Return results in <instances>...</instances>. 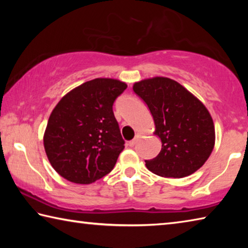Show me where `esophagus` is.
I'll use <instances>...</instances> for the list:
<instances>
[{"label":"esophagus","instance_id":"obj_1","mask_svg":"<svg viewBox=\"0 0 248 248\" xmlns=\"http://www.w3.org/2000/svg\"><path fill=\"white\" fill-rule=\"evenodd\" d=\"M137 141H138V139H137V138H134V139H133V140H131V141H129V145H130V146H134V145H136V143H137Z\"/></svg>","mask_w":248,"mask_h":248}]
</instances>
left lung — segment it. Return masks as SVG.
<instances>
[{
  "label": "left lung",
  "instance_id": "8db88e82",
  "mask_svg": "<svg viewBox=\"0 0 248 248\" xmlns=\"http://www.w3.org/2000/svg\"><path fill=\"white\" fill-rule=\"evenodd\" d=\"M133 91L148 105L162 149L145 161L152 173L182 178L202 166L216 141L215 124L208 109L174 79L156 77L134 83Z\"/></svg>",
  "mask_w": 248,
  "mask_h": 248
}]
</instances>
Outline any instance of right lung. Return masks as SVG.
Returning a JSON list of instances; mask_svg holds the SVG:
<instances>
[{
	"label": "right lung",
	"mask_w": 248,
	"mask_h": 248,
	"mask_svg": "<svg viewBox=\"0 0 248 248\" xmlns=\"http://www.w3.org/2000/svg\"><path fill=\"white\" fill-rule=\"evenodd\" d=\"M127 84L95 78L61 98L49 117L45 151L59 175L75 184H92L110 173L124 141L112 111Z\"/></svg>",
	"instance_id": "1"
}]
</instances>
